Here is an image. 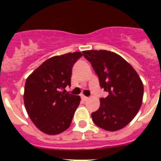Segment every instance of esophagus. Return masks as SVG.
<instances>
[{"label":"esophagus","instance_id":"esophagus-1","mask_svg":"<svg viewBox=\"0 0 161 161\" xmlns=\"http://www.w3.org/2000/svg\"><path fill=\"white\" fill-rule=\"evenodd\" d=\"M81 98H82V100L83 101H87L88 99V97H86V96H83V95L81 96Z\"/></svg>","mask_w":161,"mask_h":161}]
</instances>
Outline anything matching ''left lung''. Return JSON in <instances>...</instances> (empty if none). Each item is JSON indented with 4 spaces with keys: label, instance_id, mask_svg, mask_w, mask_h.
<instances>
[{
    "label": "left lung",
    "instance_id": "left-lung-1",
    "mask_svg": "<svg viewBox=\"0 0 161 161\" xmlns=\"http://www.w3.org/2000/svg\"><path fill=\"white\" fill-rule=\"evenodd\" d=\"M98 75L101 88L108 93L100 98V106L92 113L93 123L101 129L116 131L125 127L142 104L144 86L130 63L106 50L83 51Z\"/></svg>",
    "mask_w": 161,
    "mask_h": 161
}]
</instances>
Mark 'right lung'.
Returning a JSON list of instances; mask_svg holds the SVG:
<instances>
[{
  "mask_svg": "<svg viewBox=\"0 0 161 161\" xmlns=\"http://www.w3.org/2000/svg\"><path fill=\"white\" fill-rule=\"evenodd\" d=\"M82 56L75 52L53 57L26 79L23 97L26 112L45 134L58 135L70 126L81 98L64 92L71 85L72 68Z\"/></svg>",
  "mask_w": 161,
  "mask_h": 161,
  "instance_id": "obj_1",
  "label": "right lung"
}]
</instances>
